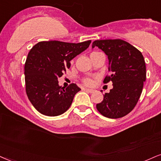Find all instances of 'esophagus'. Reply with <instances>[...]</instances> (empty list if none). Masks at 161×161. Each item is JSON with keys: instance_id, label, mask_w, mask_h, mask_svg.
I'll return each mask as SVG.
<instances>
[{"instance_id": "1", "label": "esophagus", "mask_w": 161, "mask_h": 161, "mask_svg": "<svg viewBox=\"0 0 161 161\" xmlns=\"http://www.w3.org/2000/svg\"><path fill=\"white\" fill-rule=\"evenodd\" d=\"M85 91H86V92H88V93H93L94 90H93V89H89V88H85Z\"/></svg>"}]
</instances>
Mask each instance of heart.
<instances>
[{"instance_id": "obj_1", "label": "heart", "mask_w": 161, "mask_h": 161, "mask_svg": "<svg viewBox=\"0 0 161 161\" xmlns=\"http://www.w3.org/2000/svg\"><path fill=\"white\" fill-rule=\"evenodd\" d=\"M83 82H84V84H85L86 85H91V83H92V80H91V79L85 78L84 79V80H83Z\"/></svg>"}]
</instances>
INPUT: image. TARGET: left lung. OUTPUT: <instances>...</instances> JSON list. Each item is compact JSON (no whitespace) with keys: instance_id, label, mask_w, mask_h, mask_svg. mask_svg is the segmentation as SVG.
I'll return each instance as SVG.
<instances>
[{"instance_id":"8db88e82","label":"left lung","mask_w":161,"mask_h":161,"mask_svg":"<svg viewBox=\"0 0 161 161\" xmlns=\"http://www.w3.org/2000/svg\"><path fill=\"white\" fill-rule=\"evenodd\" d=\"M95 47L108 58L110 76L104 83H113V88L105 93L97 108L104 117H123L134 109L141 95L146 78L144 58L137 48L121 39L97 40L92 44V48Z\"/></svg>"}]
</instances>
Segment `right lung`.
I'll use <instances>...</instances> for the list:
<instances>
[{
	"mask_svg": "<svg viewBox=\"0 0 161 161\" xmlns=\"http://www.w3.org/2000/svg\"><path fill=\"white\" fill-rule=\"evenodd\" d=\"M91 42L50 41L32 47L24 66V75L26 95L38 112L56 117L70 107L75 94L81 89L74 83L66 88L59 86L58 79L70 68V61L86 50Z\"/></svg>",
	"mask_w": 161,
	"mask_h": 161,
	"instance_id": "right-lung-1",
	"label": "right lung"
}]
</instances>
